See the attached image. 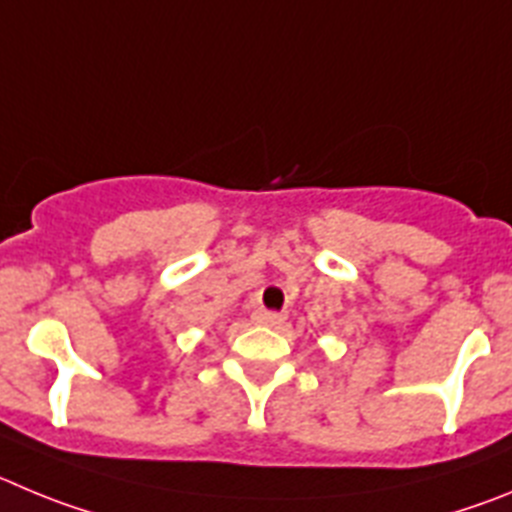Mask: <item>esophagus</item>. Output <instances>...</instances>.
Returning a JSON list of instances; mask_svg holds the SVG:
<instances>
[{"label":"esophagus","mask_w":512,"mask_h":512,"mask_svg":"<svg viewBox=\"0 0 512 512\" xmlns=\"http://www.w3.org/2000/svg\"><path fill=\"white\" fill-rule=\"evenodd\" d=\"M255 321L260 326H283L285 324V316L283 313H275V311H257L255 313Z\"/></svg>","instance_id":"esophagus-1"}]
</instances>
